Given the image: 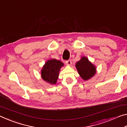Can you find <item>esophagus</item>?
I'll use <instances>...</instances> for the list:
<instances>
[{
    "label": "esophagus",
    "instance_id": "obj_1",
    "mask_svg": "<svg viewBox=\"0 0 127 127\" xmlns=\"http://www.w3.org/2000/svg\"><path fill=\"white\" fill-rule=\"evenodd\" d=\"M65 63L66 64H67V65H70L72 64V61L71 60H68V61H66L65 62Z\"/></svg>",
    "mask_w": 127,
    "mask_h": 127
}]
</instances>
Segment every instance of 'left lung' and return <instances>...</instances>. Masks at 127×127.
<instances>
[{
  "instance_id": "left-lung-1",
  "label": "left lung",
  "mask_w": 127,
  "mask_h": 127,
  "mask_svg": "<svg viewBox=\"0 0 127 127\" xmlns=\"http://www.w3.org/2000/svg\"><path fill=\"white\" fill-rule=\"evenodd\" d=\"M76 67L81 78L85 81L92 78L96 72L95 66L85 57H82L80 61L77 62Z\"/></svg>"
}]
</instances>
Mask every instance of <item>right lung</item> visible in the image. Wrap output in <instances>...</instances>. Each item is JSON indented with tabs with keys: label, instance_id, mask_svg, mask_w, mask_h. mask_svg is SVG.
I'll return each mask as SVG.
<instances>
[{
	"label": "right lung",
	"instance_id": "1",
	"mask_svg": "<svg viewBox=\"0 0 127 127\" xmlns=\"http://www.w3.org/2000/svg\"><path fill=\"white\" fill-rule=\"evenodd\" d=\"M64 64L55 59L47 61L41 72V77L45 81L51 85H55L58 78L59 71Z\"/></svg>",
	"mask_w": 127,
	"mask_h": 127
}]
</instances>
